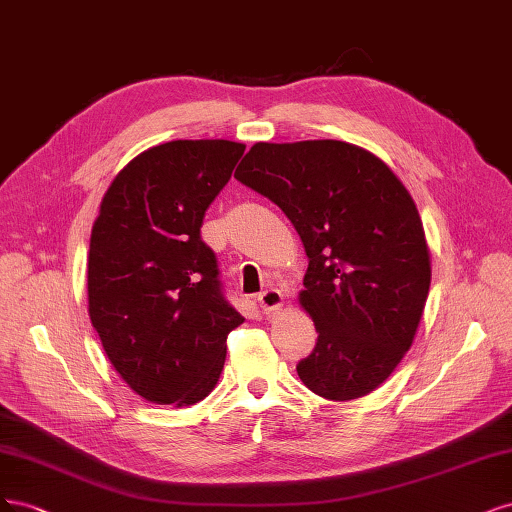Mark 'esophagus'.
Wrapping results in <instances>:
<instances>
[{
	"label": "esophagus",
	"mask_w": 512,
	"mask_h": 512,
	"mask_svg": "<svg viewBox=\"0 0 512 512\" xmlns=\"http://www.w3.org/2000/svg\"><path fill=\"white\" fill-rule=\"evenodd\" d=\"M257 302L263 312H272L285 304V295L280 289H266L257 295Z\"/></svg>",
	"instance_id": "1"
}]
</instances>
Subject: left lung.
<instances>
[{"mask_svg": "<svg viewBox=\"0 0 512 512\" xmlns=\"http://www.w3.org/2000/svg\"><path fill=\"white\" fill-rule=\"evenodd\" d=\"M287 214L304 242L300 304L317 346L302 383L346 402L385 383L415 340L432 283L419 210L385 161L340 140L257 142L234 174Z\"/></svg>", "mask_w": 512, "mask_h": 512, "instance_id": "left-lung-1", "label": "left lung"}]
</instances>
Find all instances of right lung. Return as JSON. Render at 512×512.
Listing matches in <instances>:
<instances>
[{
  "instance_id": "obj_1",
  "label": "right lung",
  "mask_w": 512,
  "mask_h": 512,
  "mask_svg": "<svg viewBox=\"0 0 512 512\" xmlns=\"http://www.w3.org/2000/svg\"><path fill=\"white\" fill-rule=\"evenodd\" d=\"M244 144L172 140L112 180L89 244V317L110 364L153 404L191 406L217 385L227 334L244 317L223 298L200 229Z\"/></svg>"
}]
</instances>
